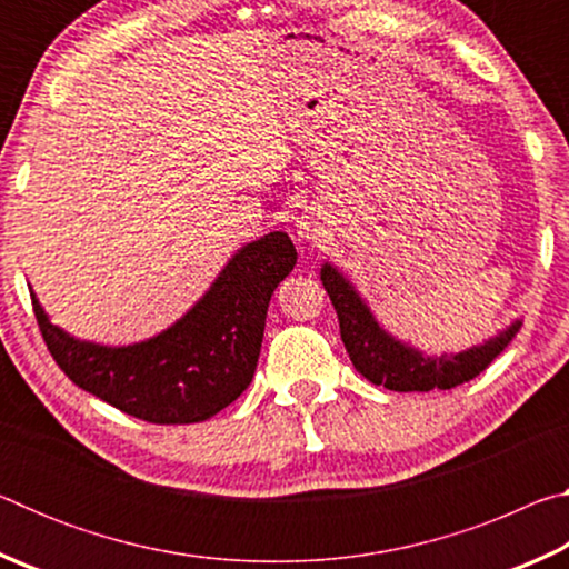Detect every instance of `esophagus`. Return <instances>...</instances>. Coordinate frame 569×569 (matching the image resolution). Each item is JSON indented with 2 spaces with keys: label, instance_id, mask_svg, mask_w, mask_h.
Masks as SVG:
<instances>
[{
  "label": "esophagus",
  "instance_id": "34e87169",
  "mask_svg": "<svg viewBox=\"0 0 569 569\" xmlns=\"http://www.w3.org/2000/svg\"><path fill=\"white\" fill-rule=\"evenodd\" d=\"M319 223L311 216H301V220H298V238L301 240H316L319 238Z\"/></svg>",
  "mask_w": 569,
  "mask_h": 569
}]
</instances>
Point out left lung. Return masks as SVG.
Here are the masks:
<instances>
[{
	"label": "left lung",
	"instance_id": "1",
	"mask_svg": "<svg viewBox=\"0 0 569 569\" xmlns=\"http://www.w3.org/2000/svg\"><path fill=\"white\" fill-rule=\"evenodd\" d=\"M321 281L336 313H339L341 341L356 371L377 387L391 391L455 389L459 383L479 377L519 331V321H515L495 339L471 346L461 353L423 356L383 331L371 316L369 306L361 301L353 286L331 263L321 268Z\"/></svg>",
	"mask_w": 569,
	"mask_h": 569
}]
</instances>
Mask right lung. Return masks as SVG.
<instances>
[{"mask_svg":"<svg viewBox=\"0 0 569 569\" xmlns=\"http://www.w3.org/2000/svg\"><path fill=\"white\" fill-rule=\"evenodd\" d=\"M296 248L281 230L230 258L210 291L168 331L132 346L77 341L32 308L57 366L77 387L150 423L206 421L253 379L268 303L293 271Z\"/></svg>","mask_w":569,"mask_h":569,"instance_id":"obj_1","label":"right lung"}]
</instances>
